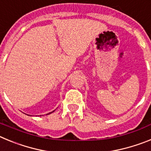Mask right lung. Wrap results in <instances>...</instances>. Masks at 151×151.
Here are the masks:
<instances>
[{
    "instance_id": "obj_1",
    "label": "right lung",
    "mask_w": 151,
    "mask_h": 151,
    "mask_svg": "<svg viewBox=\"0 0 151 151\" xmlns=\"http://www.w3.org/2000/svg\"><path fill=\"white\" fill-rule=\"evenodd\" d=\"M53 112H54V111H53ZM53 112H51V113H53ZM50 113H47V114H50Z\"/></svg>"
}]
</instances>
